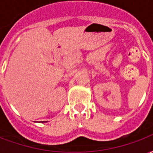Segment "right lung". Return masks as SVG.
Segmentation results:
<instances>
[{
    "instance_id": "right-lung-1",
    "label": "right lung",
    "mask_w": 153,
    "mask_h": 153,
    "mask_svg": "<svg viewBox=\"0 0 153 153\" xmlns=\"http://www.w3.org/2000/svg\"><path fill=\"white\" fill-rule=\"evenodd\" d=\"M42 122H44V121H42Z\"/></svg>"
}]
</instances>
